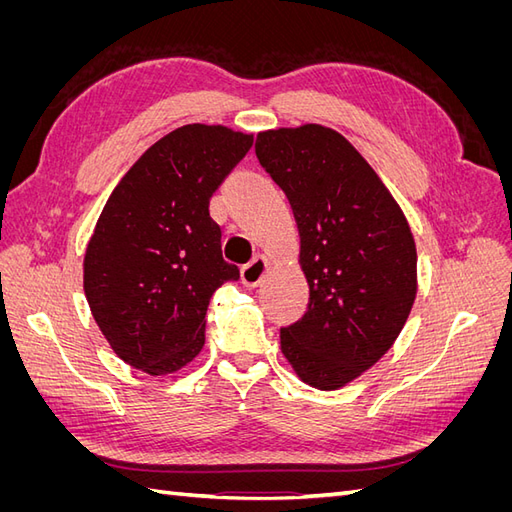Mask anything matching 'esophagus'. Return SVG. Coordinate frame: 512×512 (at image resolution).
Listing matches in <instances>:
<instances>
[{"mask_svg":"<svg viewBox=\"0 0 512 512\" xmlns=\"http://www.w3.org/2000/svg\"><path fill=\"white\" fill-rule=\"evenodd\" d=\"M267 271H269V260L265 256H256L252 262H247V265L241 269V282L247 288H256L262 280H265Z\"/></svg>","mask_w":512,"mask_h":512,"instance_id":"34e87169","label":"esophagus"}]
</instances>
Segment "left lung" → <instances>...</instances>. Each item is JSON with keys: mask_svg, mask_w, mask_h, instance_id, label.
<instances>
[{"mask_svg": "<svg viewBox=\"0 0 512 512\" xmlns=\"http://www.w3.org/2000/svg\"><path fill=\"white\" fill-rule=\"evenodd\" d=\"M256 158L284 190L301 237L309 303L280 331L299 378L335 391L393 346L416 297L406 215L346 138L307 123L256 136Z\"/></svg>", "mask_w": 512, "mask_h": 512, "instance_id": "left-lung-1", "label": "left lung"}]
</instances>
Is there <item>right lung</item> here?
<instances>
[{
	"instance_id": "add662e5",
	"label": "right lung",
	"mask_w": 512,
	"mask_h": 512,
	"mask_svg": "<svg viewBox=\"0 0 512 512\" xmlns=\"http://www.w3.org/2000/svg\"><path fill=\"white\" fill-rule=\"evenodd\" d=\"M252 143L224 126L177 128L136 160L100 213L85 297L119 359L149 376L173 374L203 350L211 294L239 280L209 200Z\"/></svg>"
}]
</instances>
